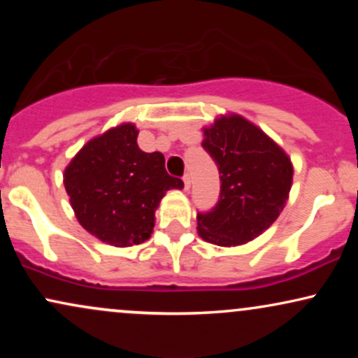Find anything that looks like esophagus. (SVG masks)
Wrapping results in <instances>:
<instances>
[{
	"label": "esophagus",
	"mask_w": 358,
	"mask_h": 358,
	"mask_svg": "<svg viewBox=\"0 0 358 358\" xmlns=\"http://www.w3.org/2000/svg\"><path fill=\"white\" fill-rule=\"evenodd\" d=\"M183 183H185V190H188V188H190V185H192V180H190V175H185L183 176Z\"/></svg>",
	"instance_id": "34e87169"
}]
</instances>
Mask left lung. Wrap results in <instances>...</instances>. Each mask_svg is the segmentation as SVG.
Masks as SVG:
<instances>
[{
  "mask_svg": "<svg viewBox=\"0 0 358 358\" xmlns=\"http://www.w3.org/2000/svg\"><path fill=\"white\" fill-rule=\"evenodd\" d=\"M202 146L220 173V199L196 215L203 241L220 248L248 244L268 231L289 199L293 163L281 146L241 114H222L203 127Z\"/></svg>",
  "mask_w": 358,
  "mask_h": 358,
  "instance_id": "1",
  "label": "left lung"
}]
</instances>
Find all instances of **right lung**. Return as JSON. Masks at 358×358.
<instances>
[{"label": "right lung", "mask_w": 358, "mask_h": 358, "mask_svg": "<svg viewBox=\"0 0 358 358\" xmlns=\"http://www.w3.org/2000/svg\"><path fill=\"white\" fill-rule=\"evenodd\" d=\"M138 133L133 122L110 127L89 139L64 171L79 224L114 248L150 239L162 199L183 188L182 180L166 173L159 151L139 150Z\"/></svg>", "instance_id": "obj_1"}]
</instances>
